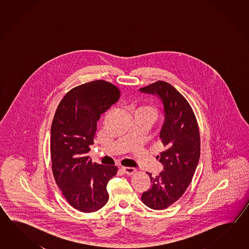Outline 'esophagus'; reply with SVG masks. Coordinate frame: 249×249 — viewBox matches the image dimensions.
Wrapping results in <instances>:
<instances>
[{
  "instance_id": "34e87169",
  "label": "esophagus",
  "mask_w": 249,
  "mask_h": 249,
  "mask_svg": "<svg viewBox=\"0 0 249 249\" xmlns=\"http://www.w3.org/2000/svg\"><path fill=\"white\" fill-rule=\"evenodd\" d=\"M123 172L124 174H126L127 175H132L136 172L135 168H132V167H122Z\"/></svg>"
}]
</instances>
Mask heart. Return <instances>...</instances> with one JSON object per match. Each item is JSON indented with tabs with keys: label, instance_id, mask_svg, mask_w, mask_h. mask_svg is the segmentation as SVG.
<instances>
[{
	"label": "heart",
	"instance_id": "obj_1",
	"mask_svg": "<svg viewBox=\"0 0 249 249\" xmlns=\"http://www.w3.org/2000/svg\"><path fill=\"white\" fill-rule=\"evenodd\" d=\"M159 115V110L156 107L149 104H142L138 106L133 111V117H146L151 122L154 121Z\"/></svg>",
	"mask_w": 249,
	"mask_h": 249
}]
</instances>
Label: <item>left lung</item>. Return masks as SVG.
<instances>
[{
	"mask_svg": "<svg viewBox=\"0 0 249 249\" xmlns=\"http://www.w3.org/2000/svg\"><path fill=\"white\" fill-rule=\"evenodd\" d=\"M159 95L164 104V123L160 131L164 165L159 176H150L151 188L142 200L147 207L163 210L177 201L191 184L200 157V134L190 103L173 85L158 81L140 89Z\"/></svg>",
	"mask_w": 249,
	"mask_h": 249,
	"instance_id": "left-lung-1",
	"label": "left lung"
}]
</instances>
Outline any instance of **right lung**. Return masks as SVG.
Here are the masks:
<instances>
[{"mask_svg":"<svg viewBox=\"0 0 249 249\" xmlns=\"http://www.w3.org/2000/svg\"><path fill=\"white\" fill-rule=\"evenodd\" d=\"M119 98L116 85L104 80L92 81L69 90L53 117V176L64 197L78 211H98L108 200L107 184L117 175V167L92 163L87 153L93 144L97 121Z\"/></svg>","mask_w":249,"mask_h":249,"instance_id":"add662e5","label":"right lung"}]
</instances>
